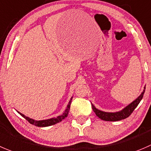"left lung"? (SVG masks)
Listing matches in <instances>:
<instances>
[{"mask_svg": "<svg viewBox=\"0 0 151 151\" xmlns=\"http://www.w3.org/2000/svg\"><path fill=\"white\" fill-rule=\"evenodd\" d=\"M145 87H144V90L142 92V93L140 94V96H138L137 98L134 100L133 101H132L130 104H129L128 105L126 106L124 108H123L122 110L117 112H105L102 111V110H100L99 109L96 108L93 104H92V108L93 110L94 111V113H96V115L98 116L99 119H101V120H104V121H108V122H116V121H120V120H122L127 118L128 116H130L132 113H133V110H135L136 107L138 106V104H139V102L141 101V100L142 99L143 96H144L145 91Z\"/></svg>", "mask_w": 151, "mask_h": 151, "instance_id": "left-lung-1", "label": "left lung"}]
</instances>
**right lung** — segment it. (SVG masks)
<instances>
[{
    "mask_svg": "<svg viewBox=\"0 0 151 151\" xmlns=\"http://www.w3.org/2000/svg\"><path fill=\"white\" fill-rule=\"evenodd\" d=\"M72 99L73 97H71L70 100L69 101L68 104H67V107H66L65 110L64 111V113H62L61 115L60 116H57V117H53L51 118V119H44V120H35L33 119H31V118L28 117V116H26L25 115H24L23 113H20L19 111L17 110L18 113L21 115L22 117H24L25 119H27L30 124H33V125L37 126V127H49V126H51L53 125V124H55L57 123L60 122H61L62 120H64L66 117L68 115L69 111H70V104H71V101H72Z\"/></svg>",
    "mask_w": 151,
    "mask_h": 151,
    "instance_id": "right-lung-1",
    "label": "right lung"
}]
</instances>
